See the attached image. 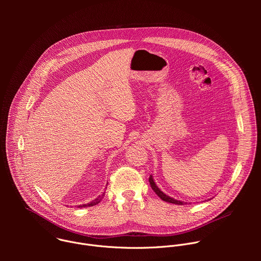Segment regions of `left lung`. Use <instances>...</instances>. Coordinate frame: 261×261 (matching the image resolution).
Returning a JSON list of instances; mask_svg holds the SVG:
<instances>
[{"instance_id": "1", "label": "left lung", "mask_w": 261, "mask_h": 261, "mask_svg": "<svg viewBox=\"0 0 261 261\" xmlns=\"http://www.w3.org/2000/svg\"><path fill=\"white\" fill-rule=\"evenodd\" d=\"M148 181H150V184H151V187H152V189L154 190V192L162 199V200H164V201H166V202H170V203H174V204H178V205H182V204H186L187 202H184V201H180V200H177V199H174V198H172V197H170V196H168V195H166L164 192H162L159 188H158V186L156 185V182H155V180H154V178H153V175H150V177H148Z\"/></svg>"}]
</instances>
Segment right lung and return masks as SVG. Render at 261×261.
Masks as SVG:
<instances>
[{"mask_svg":"<svg viewBox=\"0 0 261 261\" xmlns=\"http://www.w3.org/2000/svg\"><path fill=\"white\" fill-rule=\"evenodd\" d=\"M103 196H104V193L101 195V196H99V197H97L96 199H94V200H92L91 202H89V203H86V204H81V205H79V207H86V206H93V205H95V204H98L101 200H102V198H103Z\"/></svg>","mask_w":261,"mask_h":261,"instance_id":"1","label":"right lung"}]
</instances>
